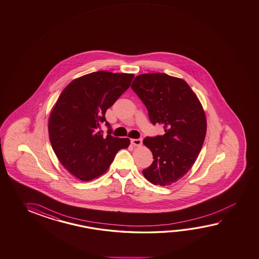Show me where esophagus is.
Wrapping results in <instances>:
<instances>
[{"mask_svg":"<svg viewBox=\"0 0 259 259\" xmlns=\"http://www.w3.org/2000/svg\"><path fill=\"white\" fill-rule=\"evenodd\" d=\"M132 143L134 146H141L142 144V138H139V139H132Z\"/></svg>","mask_w":259,"mask_h":259,"instance_id":"1","label":"esophagus"}]
</instances>
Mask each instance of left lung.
<instances>
[{
    "instance_id": "1",
    "label": "left lung",
    "mask_w": 259,
    "mask_h": 259,
    "mask_svg": "<svg viewBox=\"0 0 259 259\" xmlns=\"http://www.w3.org/2000/svg\"><path fill=\"white\" fill-rule=\"evenodd\" d=\"M132 88L147 107L150 121L164 128L163 135L143 140L154 160L142 174L153 185H171L190 170L202 148L207 132L202 106L186 81L165 73L141 74Z\"/></svg>"
}]
</instances>
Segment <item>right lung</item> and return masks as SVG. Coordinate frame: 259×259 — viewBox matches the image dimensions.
<instances>
[{
	"label": "right lung",
	"mask_w": 259,
	"mask_h": 259,
	"mask_svg": "<svg viewBox=\"0 0 259 259\" xmlns=\"http://www.w3.org/2000/svg\"><path fill=\"white\" fill-rule=\"evenodd\" d=\"M134 75L99 71L77 78L57 100L49 119L51 146L59 161L82 181L101 176L127 138L112 136L105 114L131 85ZM102 124L109 127L104 137Z\"/></svg>",
	"instance_id": "obj_1"
}]
</instances>
